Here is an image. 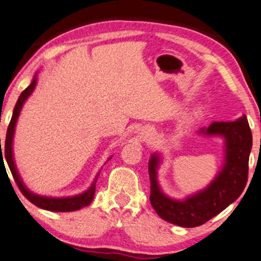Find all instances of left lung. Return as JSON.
Instances as JSON below:
<instances>
[{"instance_id": "obj_1", "label": "left lung", "mask_w": 261, "mask_h": 261, "mask_svg": "<svg viewBox=\"0 0 261 261\" xmlns=\"http://www.w3.org/2000/svg\"><path fill=\"white\" fill-rule=\"evenodd\" d=\"M200 134L225 139V164L205 190L182 201L162 193L156 179L160 156L153 154L148 164L149 200L159 217L181 227H196L211 220L239 198L247 184L248 159L252 148V133L246 115L236 121H215Z\"/></svg>"}]
</instances>
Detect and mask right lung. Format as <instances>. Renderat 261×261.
<instances>
[{
  "label": "right lung",
  "instance_id": "right-lung-1",
  "mask_svg": "<svg viewBox=\"0 0 261 261\" xmlns=\"http://www.w3.org/2000/svg\"><path fill=\"white\" fill-rule=\"evenodd\" d=\"M36 81H37V79L35 75V77L33 79L32 84H30L27 88H25L23 92L21 93V95H20V97H18L16 105H15L13 116H11L10 123L8 126V130H7V135H6L5 152H3L5 153V155H2V149H1L0 158H1V161H2L3 156L6 158L7 164H8V166H9V169H10L11 174H13L15 182H16L18 188H20L22 194H23L30 202L34 203V205L37 207H40V208L53 211V212H73V211H77V210L82 208V207L88 206L89 203L93 201L94 194H95L96 179L99 174L96 175L92 186H90L86 192H84V193L75 195V196H68V198H50V196L37 195V194H34L33 192H30L28 188L24 186V184L22 182L21 176H20V174H18L16 166H15L14 155H13V138H14L15 126H16L17 118H18V115H20L22 106H23L24 101L28 99V96L30 95V94L33 93V90L36 86ZM0 145H1V140H0Z\"/></svg>",
  "mask_w": 261,
  "mask_h": 261
}]
</instances>
